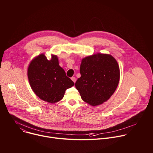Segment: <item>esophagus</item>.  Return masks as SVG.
Wrapping results in <instances>:
<instances>
[{
    "label": "esophagus",
    "mask_w": 153,
    "mask_h": 153,
    "mask_svg": "<svg viewBox=\"0 0 153 153\" xmlns=\"http://www.w3.org/2000/svg\"><path fill=\"white\" fill-rule=\"evenodd\" d=\"M71 79V80H72L74 83L76 82V77H72Z\"/></svg>",
    "instance_id": "esophagus-1"
}]
</instances>
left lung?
Masks as SVG:
<instances>
[{
  "label": "left lung",
  "mask_w": 153,
  "mask_h": 153,
  "mask_svg": "<svg viewBox=\"0 0 153 153\" xmlns=\"http://www.w3.org/2000/svg\"><path fill=\"white\" fill-rule=\"evenodd\" d=\"M80 73L76 88L82 100L92 106L108 100L116 90L120 79L118 63L109 54L99 53L83 59Z\"/></svg>",
  "instance_id": "1"
}]
</instances>
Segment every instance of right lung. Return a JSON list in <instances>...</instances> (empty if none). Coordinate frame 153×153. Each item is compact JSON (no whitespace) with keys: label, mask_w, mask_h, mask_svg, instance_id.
Masks as SVG:
<instances>
[{"label":"right lung","mask_w":153,"mask_h":153,"mask_svg":"<svg viewBox=\"0 0 153 153\" xmlns=\"http://www.w3.org/2000/svg\"><path fill=\"white\" fill-rule=\"evenodd\" d=\"M28 77L34 93L49 103L60 100L65 90L74 85L59 66L57 57L54 55L50 60L43 54L33 59L28 69Z\"/></svg>","instance_id":"1"}]
</instances>
